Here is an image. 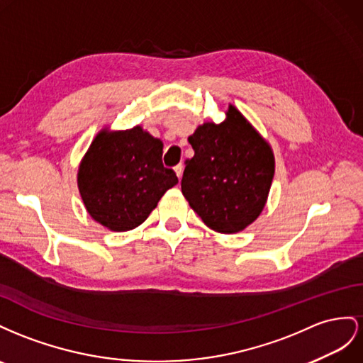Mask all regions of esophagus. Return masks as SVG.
Wrapping results in <instances>:
<instances>
[{
	"label": "esophagus",
	"mask_w": 363,
	"mask_h": 363,
	"mask_svg": "<svg viewBox=\"0 0 363 363\" xmlns=\"http://www.w3.org/2000/svg\"><path fill=\"white\" fill-rule=\"evenodd\" d=\"M182 172H184V165H182V164L176 165V167H174V173H176V176H178L179 179L182 178Z\"/></svg>",
	"instance_id": "obj_1"
}]
</instances>
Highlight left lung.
I'll list each match as a JSON object with an SVG mask.
<instances>
[{
	"label": "left lung",
	"mask_w": 363,
	"mask_h": 363,
	"mask_svg": "<svg viewBox=\"0 0 363 363\" xmlns=\"http://www.w3.org/2000/svg\"><path fill=\"white\" fill-rule=\"evenodd\" d=\"M226 118L206 121L189 137L194 157L185 161L181 189L193 211L213 231L235 234L262 214L275 158L269 144L235 106Z\"/></svg>",
	"instance_id": "1"
}]
</instances>
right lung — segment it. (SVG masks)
Masks as SVG:
<instances>
[{"label":"right lung","mask_w":363,"mask_h":363,"mask_svg":"<svg viewBox=\"0 0 363 363\" xmlns=\"http://www.w3.org/2000/svg\"><path fill=\"white\" fill-rule=\"evenodd\" d=\"M162 147L141 126L97 133L77 172L80 198L92 219L117 233L147 219L178 184L176 173L162 165Z\"/></svg>","instance_id":"add662e5"}]
</instances>
